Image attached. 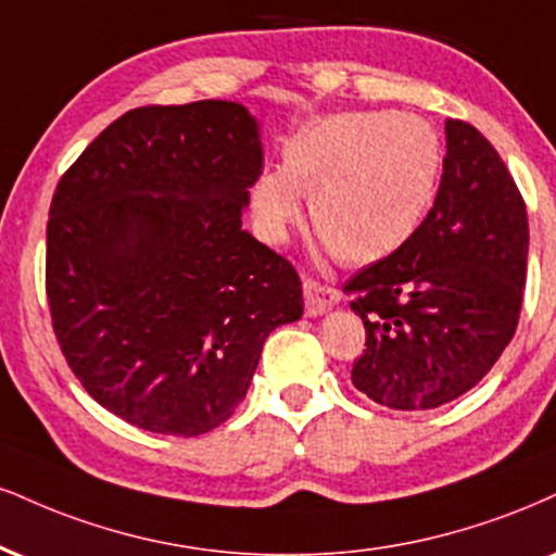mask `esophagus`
I'll return each instance as SVG.
<instances>
[{
    "label": "esophagus",
    "mask_w": 556,
    "mask_h": 556,
    "mask_svg": "<svg viewBox=\"0 0 556 556\" xmlns=\"http://www.w3.org/2000/svg\"><path fill=\"white\" fill-rule=\"evenodd\" d=\"M303 295H305V316H320V313L331 311V307L342 300V292H339L337 287L318 282V279H305Z\"/></svg>",
    "instance_id": "obj_1"
}]
</instances>
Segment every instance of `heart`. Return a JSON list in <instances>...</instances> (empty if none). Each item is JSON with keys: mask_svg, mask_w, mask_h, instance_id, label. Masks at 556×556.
I'll return each instance as SVG.
<instances>
[{"mask_svg": "<svg viewBox=\"0 0 556 556\" xmlns=\"http://www.w3.org/2000/svg\"><path fill=\"white\" fill-rule=\"evenodd\" d=\"M443 150L412 113L344 111L320 116L282 147V170L253 180L258 232L282 243L303 219L344 264H376L414 236L438 191Z\"/></svg>", "mask_w": 556, "mask_h": 556, "instance_id": "heart-1", "label": "heart"}]
</instances>
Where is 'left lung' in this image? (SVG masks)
Returning a JSON list of instances; mask_svg holds the SVG:
<instances>
[{
  "label": "left lung",
  "instance_id": "8db88e82",
  "mask_svg": "<svg viewBox=\"0 0 556 556\" xmlns=\"http://www.w3.org/2000/svg\"><path fill=\"white\" fill-rule=\"evenodd\" d=\"M445 137L443 178L422 225L344 287L367 346L352 383L388 409L464 396L510 344L523 305V197L479 129L447 118Z\"/></svg>",
  "mask_w": 556,
  "mask_h": 556
}]
</instances>
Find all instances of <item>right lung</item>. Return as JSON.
<instances>
[{
	"mask_svg": "<svg viewBox=\"0 0 556 556\" xmlns=\"http://www.w3.org/2000/svg\"><path fill=\"white\" fill-rule=\"evenodd\" d=\"M264 168L230 100L144 105L53 191L46 298L66 365L139 430L197 438L245 399L266 337L303 316L295 266L243 230Z\"/></svg>",
	"mask_w": 556,
	"mask_h": 556,
	"instance_id": "right-lung-1",
	"label": "right lung"
}]
</instances>
